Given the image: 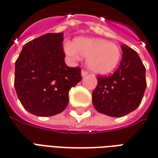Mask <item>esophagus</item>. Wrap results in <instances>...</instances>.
Returning <instances> with one entry per match:
<instances>
[{"label": "esophagus", "mask_w": 158, "mask_h": 158, "mask_svg": "<svg viewBox=\"0 0 158 158\" xmlns=\"http://www.w3.org/2000/svg\"><path fill=\"white\" fill-rule=\"evenodd\" d=\"M81 74H82V76H83V77L86 76L87 74H88V72H87L86 70H82V72H81Z\"/></svg>", "instance_id": "obj_1"}]
</instances>
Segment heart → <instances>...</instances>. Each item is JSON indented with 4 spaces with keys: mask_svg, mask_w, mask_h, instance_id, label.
<instances>
[{
    "mask_svg": "<svg viewBox=\"0 0 158 158\" xmlns=\"http://www.w3.org/2000/svg\"><path fill=\"white\" fill-rule=\"evenodd\" d=\"M64 52L74 59L79 56L86 57L87 67L98 74L112 72L121 59L119 47L102 38H78L73 43H65Z\"/></svg>",
    "mask_w": 158,
    "mask_h": 158,
    "instance_id": "1",
    "label": "heart"
}]
</instances>
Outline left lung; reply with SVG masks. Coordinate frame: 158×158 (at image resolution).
<instances>
[{"label": "left lung", "mask_w": 158, "mask_h": 158, "mask_svg": "<svg viewBox=\"0 0 158 158\" xmlns=\"http://www.w3.org/2000/svg\"><path fill=\"white\" fill-rule=\"evenodd\" d=\"M122 58L111 75L98 76L93 104L98 112L113 117L127 115L140 105L147 86L144 65L139 56L125 44Z\"/></svg>", "instance_id": "left-lung-1"}]
</instances>
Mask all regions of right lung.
<instances>
[{
	"mask_svg": "<svg viewBox=\"0 0 158 158\" xmlns=\"http://www.w3.org/2000/svg\"><path fill=\"white\" fill-rule=\"evenodd\" d=\"M63 34L47 33L28 42L16 60V94L33 115L52 116L62 112L69 103V91L82 79L81 69L64 62Z\"/></svg>",
	"mask_w": 158,
	"mask_h": 158,
	"instance_id": "1",
	"label": "right lung"
}]
</instances>
